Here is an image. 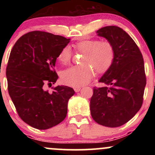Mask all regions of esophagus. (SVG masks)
<instances>
[{
    "label": "esophagus",
    "mask_w": 155,
    "mask_h": 155,
    "mask_svg": "<svg viewBox=\"0 0 155 155\" xmlns=\"http://www.w3.org/2000/svg\"><path fill=\"white\" fill-rule=\"evenodd\" d=\"M81 90V87H75L74 88V91L76 92H79Z\"/></svg>",
    "instance_id": "34e87169"
}]
</instances>
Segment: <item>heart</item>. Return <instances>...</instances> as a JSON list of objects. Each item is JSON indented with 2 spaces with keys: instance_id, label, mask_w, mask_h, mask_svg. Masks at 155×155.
Returning <instances> with one entry per match:
<instances>
[{
  "instance_id": "b5f03b06",
  "label": "heart",
  "mask_w": 155,
  "mask_h": 155,
  "mask_svg": "<svg viewBox=\"0 0 155 155\" xmlns=\"http://www.w3.org/2000/svg\"><path fill=\"white\" fill-rule=\"evenodd\" d=\"M74 49L84 53L82 59L84 65L71 67L62 72V81L68 86L79 87L87 84L93 76L94 69L98 74H104L110 68L114 60V49L108 41H100L96 39L84 40L76 43ZM71 59V49L65 47L59 53L58 60L63 65H67Z\"/></svg>"
}]
</instances>
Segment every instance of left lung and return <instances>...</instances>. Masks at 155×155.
<instances>
[{
    "instance_id": "left-lung-1",
    "label": "left lung",
    "mask_w": 155,
    "mask_h": 155,
    "mask_svg": "<svg viewBox=\"0 0 155 155\" xmlns=\"http://www.w3.org/2000/svg\"><path fill=\"white\" fill-rule=\"evenodd\" d=\"M96 33L112 44L115 55L111 66L98 81L105 86L93 88L91 116L101 125L120 127L142 106L146 86L143 56L133 38L119 27H104Z\"/></svg>"
}]
</instances>
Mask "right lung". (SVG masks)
I'll use <instances>...</instances> for the list:
<instances>
[{"mask_svg": "<svg viewBox=\"0 0 155 155\" xmlns=\"http://www.w3.org/2000/svg\"><path fill=\"white\" fill-rule=\"evenodd\" d=\"M70 38L43 31L21 36L11 51L6 67L8 90L19 117L31 127L47 130L65 118L68 102L74 95L67 86L45 90L58 79L54 71L60 51Z\"/></svg>", "mask_w": 155, "mask_h": 155, "instance_id": "right-lung-1", "label": "right lung"}]
</instances>
